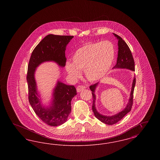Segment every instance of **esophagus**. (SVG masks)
Listing matches in <instances>:
<instances>
[{
  "mask_svg": "<svg viewBox=\"0 0 160 160\" xmlns=\"http://www.w3.org/2000/svg\"><path fill=\"white\" fill-rule=\"evenodd\" d=\"M85 88H86V87L84 86H78L77 88V92H80L83 91Z\"/></svg>",
  "mask_w": 160,
  "mask_h": 160,
  "instance_id": "obj_1",
  "label": "esophagus"
}]
</instances>
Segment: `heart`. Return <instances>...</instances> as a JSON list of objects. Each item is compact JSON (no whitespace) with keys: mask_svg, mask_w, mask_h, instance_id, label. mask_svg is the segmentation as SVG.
<instances>
[{"mask_svg":"<svg viewBox=\"0 0 160 160\" xmlns=\"http://www.w3.org/2000/svg\"><path fill=\"white\" fill-rule=\"evenodd\" d=\"M115 57L113 44L108 41L89 43L79 48L72 56V63L65 65L69 75L74 79L81 76L84 71L90 82H97L107 74L111 68Z\"/></svg>","mask_w":160,"mask_h":160,"instance_id":"b5f03b06","label":"heart"}]
</instances>
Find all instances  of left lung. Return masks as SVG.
I'll return each mask as SVG.
<instances>
[{
    "mask_svg": "<svg viewBox=\"0 0 160 160\" xmlns=\"http://www.w3.org/2000/svg\"><path fill=\"white\" fill-rule=\"evenodd\" d=\"M115 37H116L118 40V58L116 61V64L115 65L113 69H128L131 71H135V63L134 61L131 53V52L129 49V47L127 43L122 39L121 37L118 35L113 33ZM99 83L94 84L90 86V89L92 91V98H93V104H92V110L94 113L95 116L99 119L101 122H103L107 125H113L114 123L121 121L122 118L129 113L131 110L133 101V93L134 90V87L136 84V77H134L131 91L129 95V98L128 102L126 107L122 110L121 112L114 114L113 116H106L99 113L97 111L95 107V101H96V95L95 94V90L98 86Z\"/></svg>",
    "mask_w": 160,
    "mask_h": 160,
    "instance_id": "8db88e82",
    "label": "left lung"
}]
</instances>
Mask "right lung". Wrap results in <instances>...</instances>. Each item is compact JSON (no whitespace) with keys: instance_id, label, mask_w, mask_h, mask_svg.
I'll use <instances>...</instances> for the list:
<instances>
[{"instance_id":"right-lung-1","label":"right lung","mask_w":160,"mask_h":160,"mask_svg":"<svg viewBox=\"0 0 160 160\" xmlns=\"http://www.w3.org/2000/svg\"><path fill=\"white\" fill-rule=\"evenodd\" d=\"M73 38V36L47 35L33 50L29 62L27 82L29 103L38 117L52 127L61 125L67 121L71 110V100L77 95L76 89L58 80L53 90L50 104L45 106L42 104L35 74L38 66L46 62H54L63 68L67 61L66 47Z\"/></svg>"}]
</instances>
